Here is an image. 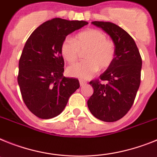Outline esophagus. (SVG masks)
Instances as JSON below:
<instances>
[{"instance_id":"34e87169","label":"esophagus","mask_w":157,"mask_h":157,"mask_svg":"<svg viewBox=\"0 0 157 157\" xmlns=\"http://www.w3.org/2000/svg\"><path fill=\"white\" fill-rule=\"evenodd\" d=\"M79 81H80V86H83V85H84V84H86V82H85V81H84V80H80Z\"/></svg>"}]
</instances>
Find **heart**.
I'll return each mask as SVG.
<instances>
[{
    "label": "heart",
    "mask_w": 157,
    "mask_h": 157,
    "mask_svg": "<svg viewBox=\"0 0 157 157\" xmlns=\"http://www.w3.org/2000/svg\"><path fill=\"white\" fill-rule=\"evenodd\" d=\"M85 62L74 64L68 68L70 77L80 79L92 77L100 69H105L112 64L115 57V46L107 39L103 31L97 29H87L80 31L74 39L67 38L62 42L61 53L68 63L77 62L80 52H84Z\"/></svg>",
    "instance_id": "obj_1"
}]
</instances>
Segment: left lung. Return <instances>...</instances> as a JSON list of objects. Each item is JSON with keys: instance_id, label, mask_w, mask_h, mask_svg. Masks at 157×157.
<instances>
[{"instance_id": "1", "label": "left lung", "mask_w": 157, "mask_h": 157, "mask_svg": "<svg viewBox=\"0 0 157 157\" xmlns=\"http://www.w3.org/2000/svg\"><path fill=\"white\" fill-rule=\"evenodd\" d=\"M111 38L115 46L112 64L99 80L89 83L94 92L88 100L93 116L103 122L118 121L131 108L140 83L142 61L133 38L119 26L111 22L93 21Z\"/></svg>"}]
</instances>
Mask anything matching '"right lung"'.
Segmentation results:
<instances>
[{
	"label": "right lung",
	"mask_w": 157,
	"mask_h": 157,
	"mask_svg": "<svg viewBox=\"0 0 157 157\" xmlns=\"http://www.w3.org/2000/svg\"><path fill=\"white\" fill-rule=\"evenodd\" d=\"M88 23L54 18L31 33L19 62L18 84L27 107L35 116L49 119L63 111L79 80L63 76L61 46L66 36Z\"/></svg>",
	"instance_id": "1"
}]
</instances>
